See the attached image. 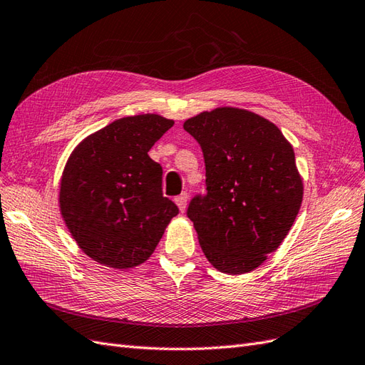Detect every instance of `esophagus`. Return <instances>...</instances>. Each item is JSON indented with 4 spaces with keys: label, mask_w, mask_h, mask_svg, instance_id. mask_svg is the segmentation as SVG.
Returning a JSON list of instances; mask_svg holds the SVG:
<instances>
[{
    "label": "esophagus",
    "mask_w": 365,
    "mask_h": 365,
    "mask_svg": "<svg viewBox=\"0 0 365 365\" xmlns=\"http://www.w3.org/2000/svg\"><path fill=\"white\" fill-rule=\"evenodd\" d=\"M186 203H188V192H182L180 195H177L175 205L179 207L180 212H183L186 210Z\"/></svg>",
    "instance_id": "34e87169"
}]
</instances>
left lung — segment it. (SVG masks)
<instances>
[{"instance_id": "1", "label": "left lung", "mask_w": 365, "mask_h": 365, "mask_svg": "<svg viewBox=\"0 0 365 365\" xmlns=\"http://www.w3.org/2000/svg\"><path fill=\"white\" fill-rule=\"evenodd\" d=\"M183 129L207 168L208 194L188 208L203 255L219 272L248 273L282 244L301 208L293 146L274 123L242 108L203 110Z\"/></svg>"}]
</instances>
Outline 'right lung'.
<instances>
[{"label": "right lung", "instance_id": "right-lung-1", "mask_svg": "<svg viewBox=\"0 0 365 365\" xmlns=\"http://www.w3.org/2000/svg\"><path fill=\"white\" fill-rule=\"evenodd\" d=\"M174 125L158 114L112 121L73 148L60 179L61 217L83 253L129 269L151 257L179 208L162 194L149 149Z\"/></svg>", "mask_w": 365, "mask_h": 365}]
</instances>
